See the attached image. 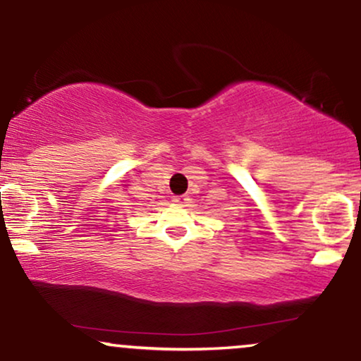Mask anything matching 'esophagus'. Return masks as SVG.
<instances>
[{
	"label": "esophagus",
	"mask_w": 361,
	"mask_h": 361,
	"mask_svg": "<svg viewBox=\"0 0 361 361\" xmlns=\"http://www.w3.org/2000/svg\"><path fill=\"white\" fill-rule=\"evenodd\" d=\"M173 202L178 205H185L186 202H188V197H186V195H175V197H173Z\"/></svg>",
	"instance_id": "esophagus-1"
}]
</instances>
